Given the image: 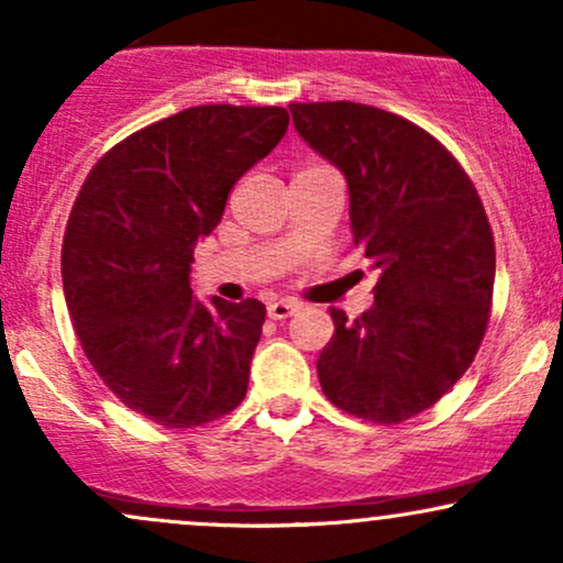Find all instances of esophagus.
Wrapping results in <instances>:
<instances>
[{
    "mask_svg": "<svg viewBox=\"0 0 563 563\" xmlns=\"http://www.w3.org/2000/svg\"><path fill=\"white\" fill-rule=\"evenodd\" d=\"M296 309H299V303L296 301H290V299H277V301H273L267 307V314L273 320H286V318H290V314L296 312Z\"/></svg>",
    "mask_w": 563,
    "mask_h": 563,
    "instance_id": "34e87169",
    "label": "esophagus"
}]
</instances>
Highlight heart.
I'll return each mask as SVG.
<instances>
[{"instance_id":"heart-1","label":"heart","mask_w":563,"mask_h":563,"mask_svg":"<svg viewBox=\"0 0 563 563\" xmlns=\"http://www.w3.org/2000/svg\"><path fill=\"white\" fill-rule=\"evenodd\" d=\"M314 169H325V166H307V169H301V172H314ZM299 172V174H301Z\"/></svg>"}]
</instances>
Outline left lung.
I'll list each match as a JSON object with an SVG mask.
<instances>
[{
  "label": "left lung",
  "mask_w": 563,
  "mask_h": 563,
  "mask_svg": "<svg viewBox=\"0 0 563 563\" xmlns=\"http://www.w3.org/2000/svg\"><path fill=\"white\" fill-rule=\"evenodd\" d=\"M288 108L296 132L344 172L354 245L378 269L367 312L331 309L320 386L349 416L402 423L479 352L495 286L487 211L448 147L402 115L349 100Z\"/></svg>",
  "instance_id": "obj_1"
}]
</instances>
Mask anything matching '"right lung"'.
Wrapping results in <instances>:
<instances>
[{
	"mask_svg": "<svg viewBox=\"0 0 563 563\" xmlns=\"http://www.w3.org/2000/svg\"><path fill=\"white\" fill-rule=\"evenodd\" d=\"M286 108L198 106L129 134L84 179L63 238V290L97 376L166 429L243 402L267 309L192 296L196 243L232 185L283 140Z\"/></svg>",
	"mask_w": 563,
	"mask_h": 563,
	"instance_id": "1",
	"label": "right lung"
}]
</instances>
